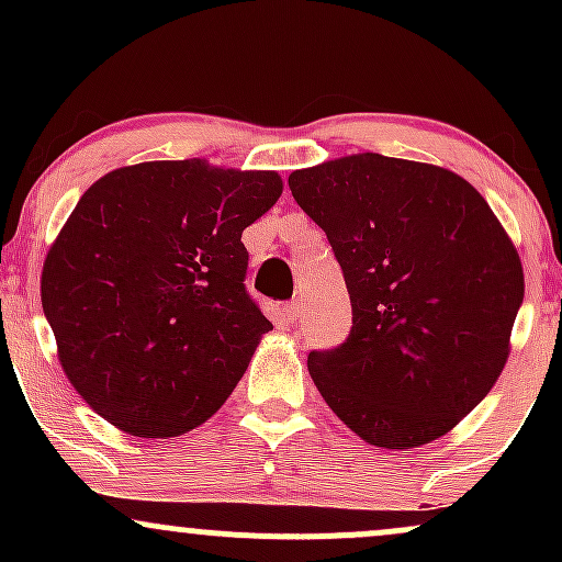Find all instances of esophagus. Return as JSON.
<instances>
[{
	"label": "esophagus",
	"instance_id": "esophagus-1",
	"mask_svg": "<svg viewBox=\"0 0 562 562\" xmlns=\"http://www.w3.org/2000/svg\"><path fill=\"white\" fill-rule=\"evenodd\" d=\"M299 314H301V303L299 301H288L285 306H282V319L290 322V325L299 319Z\"/></svg>",
	"mask_w": 562,
	"mask_h": 562
}]
</instances>
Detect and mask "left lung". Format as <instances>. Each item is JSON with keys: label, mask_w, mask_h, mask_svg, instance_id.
<instances>
[{"label": "left lung", "mask_w": 562, "mask_h": 562, "mask_svg": "<svg viewBox=\"0 0 562 562\" xmlns=\"http://www.w3.org/2000/svg\"><path fill=\"white\" fill-rule=\"evenodd\" d=\"M351 295L346 344L308 353L322 398L362 441L415 449L483 402L509 357L524 263L460 173L378 153L288 177Z\"/></svg>", "instance_id": "left-lung-1"}]
</instances>
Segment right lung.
<instances>
[{"instance_id":"right-lung-1","label":"right lung","mask_w":562,"mask_h":562,"mask_svg":"<svg viewBox=\"0 0 562 562\" xmlns=\"http://www.w3.org/2000/svg\"><path fill=\"white\" fill-rule=\"evenodd\" d=\"M277 171L147 160L83 192L42 269L57 359L100 417L139 438L198 428L229 398L269 322L245 293L243 229Z\"/></svg>"}]
</instances>
